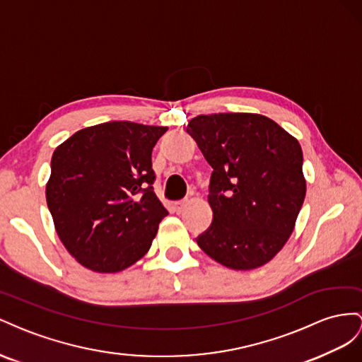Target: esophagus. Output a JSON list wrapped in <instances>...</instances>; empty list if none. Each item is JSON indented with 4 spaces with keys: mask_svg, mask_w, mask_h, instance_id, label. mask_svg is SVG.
Segmentation results:
<instances>
[{
    "mask_svg": "<svg viewBox=\"0 0 362 362\" xmlns=\"http://www.w3.org/2000/svg\"><path fill=\"white\" fill-rule=\"evenodd\" d=\"M187 203H188V200H180V202H175V203H174V211L177 212V214H180V212L185 209V206H187Z\"/></svg>",
    "mask_w": 362,
    "mask_h": 362,
    "instance_id": "1",
    "label": "esophagus"
}]
</instances>
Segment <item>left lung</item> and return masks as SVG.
<instances>
[{"label":"left lung","instance_id":"left-lung-1","mask_svg":"<svg viewBox=\"0 0 362 362\" xmlns=\"http://www.w3.org/2000/svg\"><path fill=\"white\" fill-rule=\"evenodd\" d=\"M187 132L214 168V218L199 247L232 270L272 261L293 233L306 195L300 144L257 113L199 115Z\"/></svg>","mask_w":362,"mask_h":362}]
</instances>
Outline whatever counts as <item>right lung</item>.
Wrapping results in <instances>:
<instances>
[{"label": "right lung", "instance_id": "1", "mask_svg": "<svg viewBox=\"0 0 362 362\" xmlns=\"http://www.w3.org/2000/svg\"><path fill=\"white\" fill-rule=\"evenodd\" d=\"M167 127L109 121L54 150L47 204L62 244L97 273L126 270L148 252L168 211L153 191L151 151Z\"/></svg>", "mask_w": 362, "mask_h": 362}]
</instances>
